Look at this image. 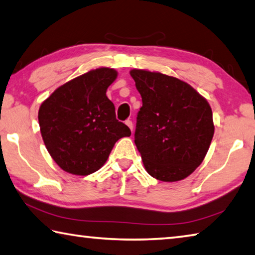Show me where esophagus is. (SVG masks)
Here are the masks:
<instances>
[{
    "label": "esophagus",
    "instance_id": "obj_1",
    "mask_svg": "<svg viewBox=\"0 0 255 255\" xmlns=\"http://www.w3.org/2000/svg\"><path fill=\"white\" fill-rule=\"evenodd\" d=\"M126 125H127V126L129 127V128H130V130L132 131V129H133V125H132V122H131V120H126Z\"/></svg>",
    "mask_w": 255,
    "mask_h": 255
}]
</instances>
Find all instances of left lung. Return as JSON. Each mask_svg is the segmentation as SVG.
<instances>
[{
	"label": "left lung",
	"mask_w": 255,
	"mask_h": 255,
	"mask_svg": "<svg viewBox=\"0 0 255 255\" xmlns=\"http://www.w3.org/2000/svg\"><path fill=\"white\" fill-rule=\"evenodd\" d=\"M130 75L143 101L135 144L146 171L164 182L185 179L204 161L213 139L209 103L176 77L144 70Z\"/></svg>",
	"instance_id": "left-lung-1"
}]
</instances>
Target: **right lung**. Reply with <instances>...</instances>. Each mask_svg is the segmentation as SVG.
<instances>
[{"label": "right lung", "instance_id": "add662e5", "mask_svg": "<svg viewBox=\"0 0 255 255\" xmlns=\"http://www.w3.org/2000/svg\"><path fill=\"white\" fill-rule=\"evenodd\" d=\"M117 77L114 68L101 67L59 86L38 112L46 148L68 173L89 175L109 157L116 141L130 129L116 119L107 89Z\"/></svg>", "mask_w": 255, "mask_h": 255}]
</instances>
